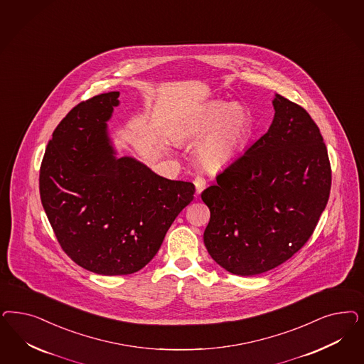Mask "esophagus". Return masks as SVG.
<instances>
[{
	"instance_id": "esophagus-1",
	"label": "esophagus",
	"mask_w": 364,
	"mask_h": 364,
	"mask_svg": "<svg viewBox=\"0 0 364 364\" xmlns=\"http://www.w3.org/2000/svg\"><path fill=\"white\" fill-rule=\"evenodd\" d=\"M194 185H196V188H197V193L200 194V193H202V191L205 190V188H206V179H205L203 176H196Z\"/></svg>"
}]
</instances>
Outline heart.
Segmentation results:
<instances>
[{
    "mask_svg": "<svg viewBox=\"0 0 364 364\" xmlns=\"http://www.w3.org/2000/svg\"><path fill=\"white\" fill-rule=\"evenodd\" d=\"M252 120L241 107L215 102L188 117L178 129L179 138L200 139L197 155L210 170L221 168L233 161L249 138Z\"/></svg>",
    "mask_w": 364,
    "mask_h": 364,
    "instance_id": "1",
    "label": "heart"
}]
</instances>
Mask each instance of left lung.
Returning a JSON list of instances; mask_svg holds the SVG:
<instances>
[{
  "mask_svg": "<svg viewBox=\"0 0 364 364\" xmlns=\"http://www.w3.org/2000/svg\"><path fill=\"white\" fill-rule=\"evenodd\" d=\"M273 107L268 132L200 194L210 209L205 247L238 276L268 272L292 257L328 202L332 173L316 123L282 95Z\"/></svg>",
  "mask_w": 364,
  "mask_h": 364,
  "instance_id": "obj_1",
  "label": "left lung"
}]
</instances>
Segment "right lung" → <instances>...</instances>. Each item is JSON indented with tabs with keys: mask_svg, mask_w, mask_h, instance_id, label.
I'll return each instance as SVG.
<instances>
[{
	"mask_svg": "<svg viewBox=\"0 0 364 364\" xmlns=\"http://www.w3.org/2000/svg\"><path fill=\"white\" fill-rule=\"evenodd\" d=\"M117 97L96 95L70 109L48 141L38 178L61 249L84 269L106 276L146 267L196 193L191 182L114 156L106 122Z\"/></svg>",
	"mask_w": 364,
	"mask_h": 364,
	"instance_id": "right-lung-1",
	"label": "right lung"
}]
</instances>
